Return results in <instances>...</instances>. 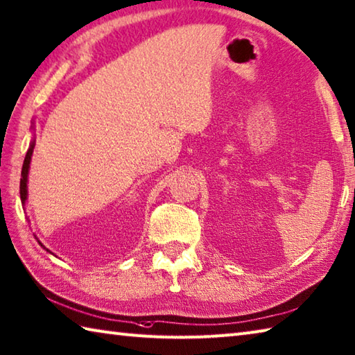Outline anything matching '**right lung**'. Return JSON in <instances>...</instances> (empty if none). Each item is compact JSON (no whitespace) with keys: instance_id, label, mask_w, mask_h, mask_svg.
I'll use <instances>...</instances> for the list:
<instances>
[{"instance_id":"add662e5","label":"right lung","mask_w":355,"mask_h":355,"mask_svg":"<svg viewBox=\"0 0 355 355\" xmlns=\"http://www.w3.org/2000/svg\"><path fill=\"white\" fill-rule=\"evenodd\" d=\"M32 129H33V123H32ZM33 148H35V138L31 141L29 144V149H27V154L24 158V163H23V169H21V180H19V197H21V205H26V200H27V180H29V169H31V159H32V154H33ZM35 239L40 243V246L46 249L47 252H51L49 249L43 245L38 240L37 235H35ZM52 254V252H51Z\"/></svg>"}]
</instances>
